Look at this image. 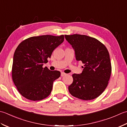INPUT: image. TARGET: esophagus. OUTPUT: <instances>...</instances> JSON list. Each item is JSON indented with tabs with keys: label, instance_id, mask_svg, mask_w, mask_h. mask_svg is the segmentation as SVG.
<instances>
[{
	"label": "esophagus",
	"instance_id": "obj_1",
	"mask_svg": "<svg viewBox=\"0 0 127 127\" xmlns=\"http://www.w3.org/2000/svg\"><path fill=\"white\" fill-rule=\"evenodd\" d=\"M66 74L65 73H64V72H61V77H64V76H65Z\"/></svg>",
	"mask_w": 127,
	"mask_h": 127
}]
</instances>
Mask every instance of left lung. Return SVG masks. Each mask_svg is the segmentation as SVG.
<instances>
[{
    "label": "left lung",
    "instance_id": "left-lung-1",
    "mask_svg": "<svg viewBox=\"0 0 127 127\" xmlns=\"http://www.w3.org/2000/svg\"><path fill=\"white\" fill-rule=\"evenodd\" d=\"M74 49L76 60L84 64L81 74L72 75L68 87L70 94L83 100L97 97L107 87L111 73L110 55L106 46L94 38L85 35H64Z\"/></svg>",
    "mask_w": 127,
    "mask_h": 127
}]
</instances>
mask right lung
<instances>
[{
	"label": "right lung",
	"instance_id": "right-lung-1",
	"mask_svg": "<svg viewBox=\"0 0 127 127\" xmlns=\"http://www.w3.org/2000/svg\"><path fill=\"white\" fill-rule=\"evenodd\" d=\"M64 40V35H44L28 38L18 45L13 58L12 78L23 96L38 101L50 94L53 82L61 73L43 68V64L47 63L53 50Z\"/></svg>",
	"mask_w": 127,
	"mask_h": 127
}]
</instances>
